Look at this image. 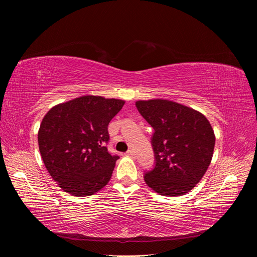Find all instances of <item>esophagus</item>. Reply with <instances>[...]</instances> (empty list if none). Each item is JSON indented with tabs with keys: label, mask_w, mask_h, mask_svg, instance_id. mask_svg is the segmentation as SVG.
Masks as SVG:
<instances>
[{
	"label": "esophagus",
	"mask_w": 257,
	"mask_h": 257,
	"mask_svg": "<svg viewBox=\"0 0 257 257\" xmlns=\"http://www.w3.org/2000/svg\"><path fill=\"white\" fill-rule=\"evenodd\" d=\"M126 155H128V157H132V158H134L135 157V154H134V152L132 151V150H128L127 152H126Z\"/></svg>",
	"instance_id": "esophagus-1"
}]
</instances>
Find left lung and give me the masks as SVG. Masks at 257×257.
<instances>
[{
  "mask_svg": "<svg viewBox=\"0 0 257 257\" xmlns=\"http://www.w3.org/2000/svg\"><path fill=\"white\" fill-rule=\"evenodd\" d=\"M136 107L153 127L154 167L146 183L164 196H180L195 186L211 162L215 137L204 114L167 99L138 100Z\"/></svg>",
  "mask_w": 257,
  "mask_h": 257,
  "instance_id": "left-lung-1",
  "label": "left lung"
}]
</instances>
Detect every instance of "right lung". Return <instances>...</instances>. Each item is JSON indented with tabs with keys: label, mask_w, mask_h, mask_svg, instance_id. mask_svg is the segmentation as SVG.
Wrapping results in <instances>:
<instances>
[{
	"label": "right lung",
	"mask_w": 257,
	"mask_h": 257,
	"mask_svg": "<svg viewBox=\"0 0 257 257\" xmlns=\"http://www.w3.org/2000/svg\"><path fill=\"white\" fill-rule=\"evenodd\" d=\"M124 100L85 95L52 107L38 131L44 164L60 188L89 196L110 180L118 155H112L108 124Z\"/></svg>",
	"instance_id": "right-lung-1"
}]
</instances>
